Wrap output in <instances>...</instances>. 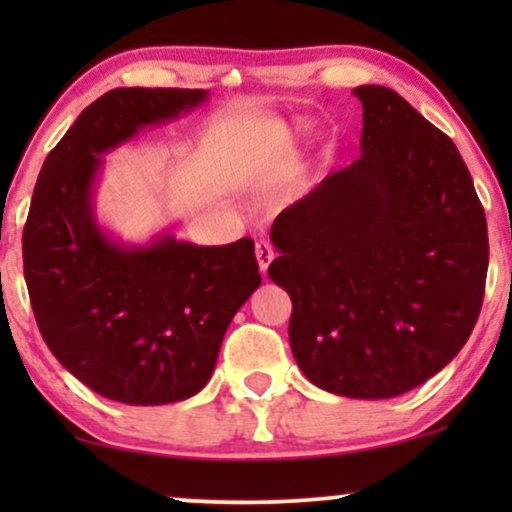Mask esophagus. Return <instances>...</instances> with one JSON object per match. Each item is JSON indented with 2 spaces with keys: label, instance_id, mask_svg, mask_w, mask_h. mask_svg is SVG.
<instances>
[{
  "label": "esophagus",
  "instance_id": "1",
  "mask_svg": "<svg viewBox=\"0 0 512 512\" xmlns=\"http://www.w3.org/2000/svg\"><path fill=\"white\" fill-rule=\"evenodd\" d=\"M255 255H257V264H260L262 274H267L271 260H274V245L269 241H260L255 245Z\"/></svg>",
  "mask_w": 512,
  "mask_h": 512
}]
</instances>
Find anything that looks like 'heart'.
Here are the masks:
<instances>
[{"label":"heart","instance_id":"1","mask_svg":"<svg viewBox=\"0 0 512 512\" xmlns=\"http://www.w3.org/2000/svg\"><path fill=\"white\" fill-rule=\"evenodd\" d=\"M276 159L274 156H267L262 161H252L248 166H243L241 170V180L245 185H262V182H269L271 177L276 175Z\"/></svg>","mask_w":512,"mask_h":512}]
</instances>
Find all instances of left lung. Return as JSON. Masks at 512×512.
I'll use <instances>...</instances> for the list:
<instances>
[{
    "label": "left lung",
    "mask_w": 512,
    "mask_h": 512,
    "mask_svg": "<svg viewBox=\"0 0 512 512\" xmlns=\"http://www.w3.org/2000/svg\"><path fill=\"white\" fill-rule=\"evenodd\" d=\"M360 159L285 208L269 278L292 299L290 349L311 384L384 400L468 342L489 241L459 149L386 86H358Z\"/></svg>",
    "instance_id": "1"
}]
</instances>
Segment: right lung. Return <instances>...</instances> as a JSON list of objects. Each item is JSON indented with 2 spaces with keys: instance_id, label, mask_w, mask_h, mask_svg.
I'll list each match as a JSON object with an SVG mask.
<instances>
[{
  "instance_id": "obj_1",
  "label": "right lung",
  "mask_w": 512,
  "mask_h": 512,
  "mask_svg": "<svg viewBox=\"0 0 512 512\" xmlns=\"http://www.w3.org/2000/svg\"><path fill=\"white\" fill-rule=\"evenodd\" d=\"M206 100L201 88H114L79 114L34 185L23 269L39 332L65 370L117 403L199 393L231 318L262 283L252 238L124 245L95 220L102 154Z\"/></svg>"
}]
</instances>
